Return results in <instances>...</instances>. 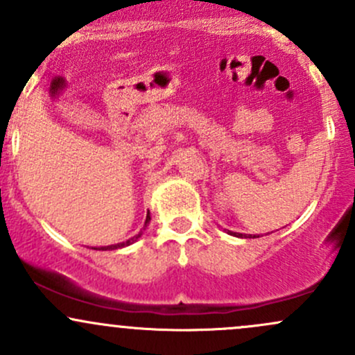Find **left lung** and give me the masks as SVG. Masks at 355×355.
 I'll return each mask as SVG.
<instances>
[{"label": "left lung", "instance_id": "1", "mask_svg": "<svg viewBox=\"0 0 355 355\" xmlns=\"http://www.w3.org/2000/svg\"><path fill=\"white\" fill-rule=\"evenodd\" d=\"M228 234L230 235H234V237H240V239H255V235L252 237V235H245V234H237V232H230L228 230ZM259 237V235H257Z\"/></svg>", "mask_w": 355, "mask_h": 355}]
</instances>
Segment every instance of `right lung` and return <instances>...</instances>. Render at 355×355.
Returning <instances> with one entry per match:
<instances>
[{
    "label": "right lung",
    "mask_w": 355,
    "mask_h": 355,
    "mask_svg": "<svg viewBox=\"0 0 355 355\" xmlns=\"http://www.w3.org/2000/svg\"><path fill=\"white\" fill-rule=\"evenodd\" d=\"M150 222V213L147 211V216H146V225H144V230H146V227H147V223ZM140 237H142V230L139 232V234L135 235V237H132V239H128L127 242H120V243H115V245H106V247H100V249L98 250H115V249H123V247H127V245H132L133 242H137V240H139Z\"/></svg>",
    "instance_id": "add662e5"
}]
</instances>
